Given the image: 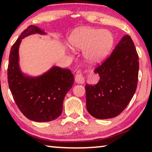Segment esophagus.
I'll use <instances>...</instances> for the list:
<instances>
[{"label": "esophagus", "mask_w": 152, "mask_h": 152, "mask_svg": "<svg viewBox=\"0 0 152 152\" xmlns=\"http://www.w3.org/2000/svg\"><path fill=\"white\" fill-rule=\"evenodd\" d=\"M75 80L76 83L80 84H83L85 83V78H84L83 72L80 71L77 72V74L75 75Z\"/></svg>", "instance_id": "34e87169"}]
</instances>
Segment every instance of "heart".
<instances>
[{
    "instance_id": "obj_1",
    "label": "heart",
    "mask_w": 152,
    "mask_h": 152,
    "mask_svg": "<svg viewBox=\"0 0 152 152\" xmlns=\"http://www.w3.org/2000/svg\"><path fill=\"white\" fill-rule=\"evenodd\" d=\"M69 43L74 49L84 50V56L88 61L97 63L110 52L114 44V37L107 30L84 27L72 33Z\"/></svg>"
}]
</instances>
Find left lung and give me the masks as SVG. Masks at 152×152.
<instances>
[{
    "label": "left lung",
    "mask_w": 152,
    "mask_h": 152,
    "mask_svg": "<svg viewBox=\"0 0 152 152\" xmlns=\"http://www.w3.org/2000/svg\"><path fill=\"white\" fill-rule=\"evenodd\" d=\"M94 72L100 78L95 85H85L87 111L99 119L117 116L131 102L138 83L139 56L131 37L124 36Z\"/></svg>",
    "instance_id": "8db88e82"
}]
</instances>
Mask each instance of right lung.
<instances>
[{
	"instance_id": "obj_1",
	"label": "right lung",
	"mask_w": 152,
	"mask_h": 152,
	"mask_svg": "<svg viewBox=\"0 0 152 152\" xmlns=\"http://www.w3.org/2000/svg\"><path fill=\"white\" fill-rule=\"evenodd\" d=\"M34 33L45 34L37 26L23 30L12 46L9 58L7 79L13 99L21 112L31 120L49 122L62 113L65 96L74 84L70 69L53 67L37 78L26 77L18 64V49L21 39Z\"/></svg>"
}]
</instances>
